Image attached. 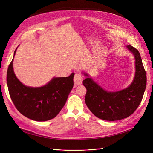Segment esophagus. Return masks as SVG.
<instances>
[{"label":"esophagus","instance_id":"obj_1","mask_svg":"<svg viewBox=\"0 0 153 153\" xmlns=\"http://www.w3.org/2000/svg\"><path fill=\"white\" fill-rule=\"evenodd\" d=\"M74 83L76 85H79L82 84L83 81V77L80 74H75V76H74Z\"/></svg>","mask_w":153,"mask_h":153}]
</instances>
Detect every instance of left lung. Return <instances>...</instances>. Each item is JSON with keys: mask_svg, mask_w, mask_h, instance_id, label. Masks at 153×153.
I'll list each match as a JSON object with an SVG mask.
<instances>
[{"mask_svg": "<svg viewBox=\"0 0 153 153\" xmlns=\"http://www.w3.org/2000/svg\"><path fill=\"white\" fill-rule=\"evenodd\" d=\"M135 58L134 78L128 87L117 91H108L99 85L89 74L83 81L86 87L85 101L87 107L95 116L105 121H118L131 115L139 106L146 87V73L138 50L127 45Z\"/></svg>", "mask_w": 153, "mask_h": 153, "instance_id": "8db88e82", "label": "left lung"}]
</instances>
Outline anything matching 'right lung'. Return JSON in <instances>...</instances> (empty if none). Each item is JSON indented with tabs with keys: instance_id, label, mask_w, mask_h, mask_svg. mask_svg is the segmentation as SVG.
Listing matches in <instances>:
<instances>
[{
	"instance_id": "right-lung-1",
	"label": "right lung",
	"mask_w": 153,
	"mask_h": 153,
	"mask_svg": "<svg viewBox=\"0 0 153 153\" xmlns=\"http://www.w3.org/2000/svg\"><path fill=\"white\" fill-rule=\"evenodd\" d=\"M18 47L7 72V84L13 102L17 110L27 118L36 121L52 119L66 102L73 87L75 73L66 77L54 76L43 86L25 85L18 80L13 69V59Z\"/></svg>"
}]
</instances>
